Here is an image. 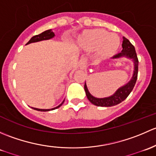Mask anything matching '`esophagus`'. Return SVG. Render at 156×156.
Wrapping results in <instances>:
<instances>
[{
  "mask_svg": "<svg viewBox=\"0 0 156 156\" xmlns=\"http://www.w3.org/2000/svg\"><path fill=\"white\" fill-rule=\"evenodd\" d=\"M79 67L83 70H85L87 67V60H86V58H82L80 59V62H79Z\"/></svg>",
  "mask_w": 156,
  "mask_h": 156,
  "instance_id": "1",
  "label": "esophagus"
}]
</instances>
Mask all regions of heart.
Wrapping results in <instances>:
<instances>
[{
  "mask_svg": "<svg viewBox=\"0 0 156 156\" xmlns=\"http://www.w3.org/2000/svg\"><path fill=\"white\" fill-rule=\"evenodd\" d=\"M82 45L87 50H95L101 57H110L115 55L120 46V38L116 34L108 33L104 29L86 30L80 38Z\"/></svg>",
  "mask_w": 156,
  "mask_h": 156,
  "instance_id": "heart-1",
  "label": "heart"
}]
</instances>
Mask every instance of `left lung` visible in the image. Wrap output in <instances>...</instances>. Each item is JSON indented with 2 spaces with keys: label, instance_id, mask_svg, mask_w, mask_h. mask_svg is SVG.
<instances>
[{
  "label": "left lung",
  "instance_id": "obj_1",
  "mask_svg": "<svg viewBox=\"0 0 156 156\" xmlns=\"http://www.w3.org/2000/svg\"><path fill=\"white\" fill-rule=\"evenodd\" d=\"M122 46V52L114 55L112 58L116 59L122 57H126L127 58L131 59L133 62H134V72H133L132 77L130 80V81L128 83H126L125 86H122L119 89H117L116 91L114 93L113 95L107 98H95L91 95L89 90H88L87 86L85 83L84 89L85 91H86V96H87V98L94 105L98 106V107H112V106L119 104V103L123 101L129 95V94L131 92V91L134 89V86H135L136 81H137V79L138 63H139L138 62L137 53H136L135 51V48L126 37H123Z\"/></svg>",
  "mask_w": 156,
  "mask_h": 156
}]
</instances>
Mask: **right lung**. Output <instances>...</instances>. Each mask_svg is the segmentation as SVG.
Returning <instances> with one entry per match:
<instances>
[{
	"label": "right lung",
	"mask_w": 156,
	"mask_h": 156,
	"mask_svg": "<svg viewBox=\"0 0 156 156\" xmlns=\"http://www.w3.org/2000/svg\"><path fill=\"white\" fill-rule=\"evenodd\" d=\"M54 37H55V34L54 32L52 31V30L50 29V30H45V31H43V33L40 34L35 35V36L32 37L30 38V41L26 43V45L29 44V43H36V42H39V41H46V40H49L51 39V38ZM64 101H65V100L63 101V102H62V104H59L58 107H54V108H52V109H38V108H34V107H31V108L34 109V110H38V111H42V112L49 111V110H55V109L58 108L59 107H61V106L63 104Z\"/></svg>",
	"instance_id": "1"
}]
</instances>
